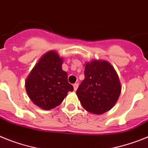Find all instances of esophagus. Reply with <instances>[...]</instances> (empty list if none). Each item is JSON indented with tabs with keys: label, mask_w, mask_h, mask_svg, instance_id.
I'll list each match as a JSON object with an SVG mask.
<instances>
[{
	"label": "esophagus",
	"mask_w": 148,
	"mask_h": 148,
	"mask_svg": "<svg viewBox=\"0 0 148 148\" xmlns=\"http://www.w3.org/2000/svg\"><path fill=\"white\" fill-rule=\"evenodd\" d=\"M78 84H74V85H73V86H74V91H77V89H78Z\"/></svg>",
	"instance_id": "obj_1"
}]
</instances>
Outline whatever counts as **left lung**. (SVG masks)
Instances as JSON below:
<instances>
[{
	"mask_svg": "<svg viewBox=\"0 0 148 148\" xmlns=\"http://www.w3.org/2000/svg\"><path fill=\"white\" fill-rule=\"evenodd\" d=\"M85 78L77 90L84 108L94 114H102L115 105L121 93V84L112 64L93 59L85 64Z\"/></svg>",
	"mask_w": 148,
	"mask_h": 148,
	"instance_id": "left-lung-1",
	"label": "left lung"
}]
</instances>
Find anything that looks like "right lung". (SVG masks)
<instances>
[{
    "mask_svg": "<svg viewBox=\"0 0 148 148\" xmlns=\"http://www.w3.org/2000/svg\"><path fill=\"white\" fill-rule=\"evenodd\" d=\"M63 58L55 50L48 51L36 63L25 80V89L34 105L43 110L59 106L74 88L62 70Z\"/></svg>",
    "mask_w": 148,
    "mask_h": 148,
    "instance_id": "right-lung-1",
    "label": "right lung"
}]
</instances>
